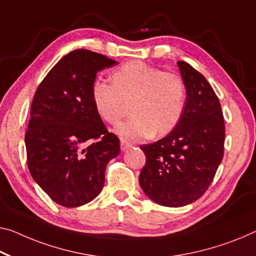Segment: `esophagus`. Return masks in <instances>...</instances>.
Instances as JSON below:
<instances>
[{"instance_id": "34e87169", "label": "esophagus", "mask_w": 256, "mask_h": 256, "mask_svg": "<svg viewBox=\"0 0 256 256\" xmlns=\"http://www.w3.org/2000/svg\"><path fill=\"white\" fill-rule=\"evenodd\" d=\"M120 146H121V151H126V150H128L129 148H132V143H129V142H127V140H121Z\"/></svg>"}]
</instances>
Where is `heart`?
<instances>
[{"instance_id":"heart-1","label":"heart","mask_w":256,"mask_h":256,"mask_svg":"<svg viewBox=\"0 0 256 256\" xmlns=\"http://www.w3.org/2000/svg\"><path fill=\"white\" fill-rule=\"evenodd\" d=\"M111 84L95 81L92 88L97 114L116 126L130 108L132 119L116 128L121 138L137 142L164 136L178 124L186 102V84L174 72L142 62H129L111 74Z\"/></svg>"}]
</instances>
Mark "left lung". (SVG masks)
I'll use <instances>...</instances> for the list:
<instances>
[{
    "label": "left lung",
    "mask_w": 256,
    "mask_h": 256,
    "mask_svg": "<svg viewBox=\"0 0 256 256\" xmlns=\"http://www.w3.org/2000/svg\"><path fill=\"white\" fill-rule=\"evenodd\" d=\"M178 65L186 84L183 114L166 137L140 145L146 161L140 186L166 207L188 205L205 194L223 159L226 137L221 104L212 86L186 62Z\"/></svg>",
    "instance_id": "left-lung-1"
}]
</instances>
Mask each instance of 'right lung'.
Masks as SVG:
<instances>
[{
  "instance_id": "1",
  "label": "right lung",
  "mask_w": 256,
  "mask_h": 256,
  "mask_svg": "<svg viewBox=\"0 0 256 256\" xmlns=\"http://www.w3.org/2000/svg\"><path fill=\"white\" fill-rule=\"evenodd\" d=\"M87 49L70 51L35 92L25 134L27 166L54 202L78 207L95 199L120 140L108 132L92 102L98 70L116 64Z\"/></svg>"
}]
</instances>
